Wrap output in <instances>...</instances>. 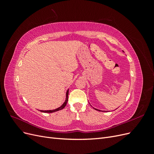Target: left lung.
<instances>
[{"mask_svg": "<svg viewBox=\"0 0 154 154\" xmlns=\"http://www.w3.org/2000/svg\"><path fill=\"white\" fill-rule=\"evenodd\" d=\"M93 109H94L95 110H98V111H101V110H98V109H95V108H94V107H93ZM103 112H106V111H103Z\"/></svg>", "mask_w": 154, "mask_h": 154, "instance_id": "left-lung-1", "label": "left lung"}]
</instances>
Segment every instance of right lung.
Here are the masks:
<instances>
[{
    "label": "right lung",
    "instance_id": "1",
    "mask_svg": "<svg viewBox=\"0 0 154 154\" xmlns=\"http://www.w3.org/2000/svg\"><path fill=\"white\" fill-rule=\"evenodd\" d=\"M68 95H69V89L66 92V100H65L64 103L60 106V107H58V108L56 109H54V110H40V112H46V113H52V112H57V111H58V110H60L63 109L65 106H66L67 105V103L68 101Z\"/></svg>",
    "mask_w": 154,
    "mask_h": 154
}]
</instances>
